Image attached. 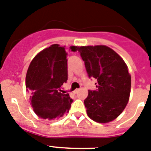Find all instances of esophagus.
<instances>
[{
	"label": "esophagus",
	"instance_id": "1",
	"mask_svg": "<svg viewBox=\"0 0 151 151\" xmlns=\"http://www.w3.org/2000/svg\"><path fill=\"white\" fill-rule=\"evenodd\" d=\"M79 90H80V89H79V88H76V90H75V91H74V93H75V94L78 93V91H79Z\"/></svg>",
	"mask_w": 151,
	"mask_h": 151
}]
</instances>
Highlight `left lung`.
Listing matches in <instances>:
<instances>
[{"label": "left lung", "mask_w": 151, "mask_h": 151, "mask_svg": "<svg viewBox=\"0 0 151 151\" xmlns=\"http://www.w3.org/2000/svg\"><path fill=\"white\" fill-rule=\"evenodd\" d=\"M89 78H95L96 90H88L84 103L87 114L95 122L108 123L125 109L131 92V75L122 57L106 46L78 49Z\"/></svg>", "instance_id": "obj_1"}]
</instances>
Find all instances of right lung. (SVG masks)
I'll list each match as a JSON object with an SVG mask.
<instances>
[{
  "label": "right lung",
  "instance_id": "right-lung-1",
  "mask_svg": "<svg viewBox=\"0 0 151 151\" xmlns=\"http://www.w3.org/2000/svg\"><path fill=\"white\" fill-rule=\"evenodd\" d=\"M73 52L78 47L72 46ZM67 52L59 44L39 52L30 63L26 76V88L30 93V105L41 118L57 120L66 114L73 99L62 92L68 79Z\"/></svg>",
  "mask_w": 151,
  "mask_h": 151
}]
</instances>
